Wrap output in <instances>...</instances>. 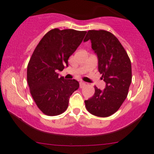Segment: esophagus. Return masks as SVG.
<instances>
[{"label":"esophagus","instance_id":"obj_1","mask_svg":"<svg viewBox=\"0 0 154 154\" xmlns=\"http://www.w3.org/2000/svg\"><path fill=\"white\" fill-rule=\"evenodd\" d=\"M79 85H80V88H84V87L86 85V83H85V82H80Z\"/></svg>","mask_w":154,"mask_h":154}]
</instances>
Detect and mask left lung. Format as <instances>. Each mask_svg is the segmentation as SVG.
<instances>
[{
    "mask_svg": "<svg viewBox=\"0 0 154 154\" xmlns=\"http://www.w3.org/2000/svg\"><path fill=\"white\" fill-rule=\"evenodd\" d=\"M91 41L97 55L98 69L106 82L104 90L95 87L94 96L85 100V107L92 115L101 118L117 112L128 94L132 82V66L127 51L118 38L104 30H90L85 42Z\"/></svg>",
    "mask_w": 154,
    "mask_h": 154,
    "instance_id": "1",
    "label": "left lung"
}]
</instances>
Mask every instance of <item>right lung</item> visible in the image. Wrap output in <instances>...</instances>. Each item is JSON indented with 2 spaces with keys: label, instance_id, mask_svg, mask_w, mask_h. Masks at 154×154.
Masks as SVG:
<instances>
[{
  "label": "right lung",
  "instance_id": "1",
  "mask_svg": "<svg viewBox=\"0 0 154 154\" xmlns=\"http://www.w3.org/2000/svg\"><path fill=\"white\" fill-rule=\"evenodd\" d=\"M86 33L73 29H52L33 51L27 65V84L36 106L45 115L56 116L64 112L69 97L79 88V82L60 77L57 72L68 66L69 56Z\"/></svg>",
  "mask_w": 154,
  "mask_h": 154
}]
</instances>
